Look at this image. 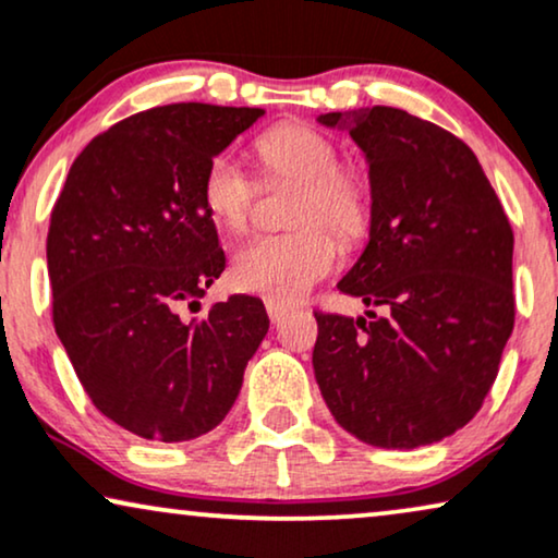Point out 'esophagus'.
Listing matches in <instances>:
<instances>
[{
	"label": "esophagus",
	"instance_id": "1",
	"mask_svg": "<svg viewBox=\"0 0 558 558\" xmlns=\"http://www.w3.org/2000/svg\"><path fill=\"white\" fill-rule=\"evenodd\" d=\"M266 313H269V320L277 325V323H281L289 315V307L287 305H279V302H266Z\"/></svg>",
	"mask_w": 558,
	"mask_h": 558
}]
</instances>
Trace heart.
I'll return each mask as SVG.
<instances>
[{
  "instance_id": "heart-1",
  "label": "heart",
  "mask_w": 558,
  "mask_h": 558,
  "mask_svg": "<svg viewBox=\"0 0 558 558\" xmlns=\"http://www.w3.org/2000/svg\"><path fill=\"white\" fill-rule=\"evenodd\" d=\"M264 169L300 179L292 233L253 235L233 251L230 281L235 289L289 305L302 300L317 281L336 269L341 245L317 222L353 241L372 217L368 184L359 171L338 166V148L320 130L300 125L271 128L256 141ZM202 205L220 228L241 230L248 222L256 184L233 154H217L202 173Z\"/></svg>"
}]
</instances>
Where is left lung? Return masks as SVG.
Returning a JSON list of instances; mask_svg holds the SVG:
<instances>
[{
    "mask_svg": "<svg viewBox=\"0 0 558 558\" xmlns=\"http://www.w3.org/2000/svg\"><path fill=\"white\" fill-rule=\"evenodd\" d=\"M368 166V243L338 281L356 320L315 313V379L376 448L438 444L480 412L515 323L512 228L464 141L397 107L317 114Z\"/></svg>",
    "mask_w": 558,
    "mask_h": 558,
    "instance_id": "left-lung-1",
    "label": "left lung"
}]
</instances>
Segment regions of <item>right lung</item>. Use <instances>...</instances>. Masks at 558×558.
I'll return each instance as SVG.
<instances>
[{"instance_id":"add662e5","label":"right lung","mask_w":558,"mask_h":558,"mask_svg":"<svg viewBox=\"0 0 558 558\" xmlns=\"http://www.w3.org/2000/svg\"><path fill=\"white\" fill-rule=\"evenodd\" d=\"M264 114L202 102L137 112L78 154L50 215L58 341L94 408L141 438L217 428L269 330L258 296L179 315L226 269L202 173Z\"/></svg>"}]
</instances>
